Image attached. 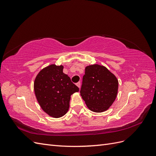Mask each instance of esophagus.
Instances as JSON below:
<instances>
[{"label": "esophagus", "mask_w": 156, "mask_h": 156, "mask_svg": "<svg viewBox=\"0 0 156 156\" xmlns=\"http://www.w3.org/2000/svg\"><path fill=\"white\" fill-rule=\"evenodd\" d=\"M76 85H77L79 88H80V87H81V83H80V82H78V83L76 84Z\"/></svg>", "instance_id": "esophagus-1"}]
</instances>
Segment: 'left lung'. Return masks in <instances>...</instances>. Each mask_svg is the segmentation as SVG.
I'll return each mask as SVG.
<instances>
[{"instance_id":"obj_1","label":"left lung","mask_w":156,"mask_h":156,"mask_svg":"<svg viewBox=\"0 0 156 156\" xmlns=\"http://www.w3.org/2000/svg\"><path fill=\"white\" fill-rule=\"evenodd\" d=\"M84 73L80 93L87 107L95 112L107 111L116 98L118 79L107 68L98 64L88 66Z\"/></svg>"}]
</instances>
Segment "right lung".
Wrapping results in <instances>:
<instances>
[{"instance_id": "right-lung-1", "label": "right lung", "mask_w": 156, "mask_h": 156, "mask_svg": "<svg viewBox=\"0 0 156 156\" xmlns=\"http://www.w3.org/2000/svg\"><path fill=\"white\" fill-rule=\"evenodd\" d=\"M63 68L62 65H49L40 71L34 83L37 102L45 112L53 118H60L68 112L71 95L79 90L63 73Z\"/></svg>"}]
</instances>
